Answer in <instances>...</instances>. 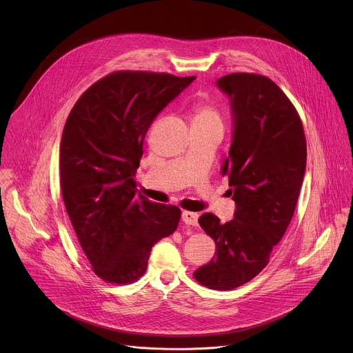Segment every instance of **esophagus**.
I'll return each mask as SVG.
<instances>
[{
  "instance_id": "34e87169",
  "label": "esophagus",
  "mask_w": 353,
  "mask_h": 353,
  "mask_svg": "<svg viewBox=\"0 0 353 353\" xmlns=\"http://www.w3.org/2000/svg\"><path fill=\"white\" fill-rule=\"evenodd\" d=\"M181 219L188 226H196L198 225V214H195V212L185 211V212L181 214Z\"/></svg>"
}]
</instances>
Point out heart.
Returning <instances> with one entry per match:
<instances>
[{"label":"heart","mask_w":353,"mask_h":353,"mask_svg":"<svg viewBox=\"0 0 353 353\" xmlns=\"http://www.w3.org/2000/svg\"><path fill=\"white\" fill-rule=\"evenodd\" d=\"M194 124H214L222 127V116L214 105H201L195 109Z\"/></svg>","instance_id":"obj_1"}]
</instances>
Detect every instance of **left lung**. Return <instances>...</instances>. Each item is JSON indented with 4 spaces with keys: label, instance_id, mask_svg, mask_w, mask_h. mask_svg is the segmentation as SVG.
Returning a JSON list of instances; mask_svg holds the SVG:
<instances>
[{
    "label": "left lung",
    "instance_id": "1",
    "mask_svg": "<svg viewBox=\"0 0 353 353\" xmlns=\"http://www.w3.org/2000/svg\"><path fill=\"white\" fill-rule=\"evenodd\" d=\"M229 96L233 141L222 176L236 203L234 218L221 223L211 212L199 226L215 240L216 256L194 278L215 290H232L257 276L283 237L303 183L307 146L303 124L282 89L259 74L218 79Z\"/></svg>",
    "mask_w": 353,
    "mask_h": 353
}]
</instances>
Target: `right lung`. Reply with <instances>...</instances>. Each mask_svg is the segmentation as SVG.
<instances>
[{"mask_svg":"<svg viewBox=\"0 0 353 353\" xmlns=\"http://www.w3.org/2000/svg\"><path fill=\"white\" fill-rule=\"evenodd\" d=\"M195 77L116 71L74 105L60 146L64 205L93 272L127 285L146 271L154 244L170 236L181 211L135 194L148 128Z\"/></svg>","mask_w":353,"mask_h":353,"instance_id":"add662e5","label":"right lung"}]
</instances>
